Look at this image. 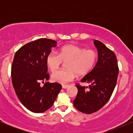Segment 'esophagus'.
<instances>
[{"label": "esophagus", "instance_id": "esophagus-1", "mask_svg": "<svg viewBox=\"0 0 133 133\" xmlns=\"http://www.w3.org/2000/svg\"><path fill=\"white\" fill-rule=\"evenodd\" d=\"M62 87L63 89H66V88H68L69 87V85H62Z\"/></svg>", "mask_w": 133, "mask_h": 133}]
</instances>
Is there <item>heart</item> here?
Masks as SVG:
<instances>
[{
    "label": "heart",
    "mask_w": 133,
    "mask_h": 133,
    "mask_svg": "<svg viewBox=\"0 0 133 133\" xmlns=\"http://www.w3.org/2000/svg\"><path fill=\"white\" fill-rule=\"evenodd\" d=\"M97 59V53L95 50L67 45L61 49L59 54L56 52L50 53L47 57L46 64L50 71L54 72L64 62H67L66 69L54 72L51 76L53 81L65 84L74 80L76 74L78 76L88 74L94 68Z\"/></svg>",
    "instance_id": "heart-1"
}]
</instances>
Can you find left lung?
Segmentation results:
<instances>
[{
  "instance_id": "8db88e82",
  "label": "left lung",
  "mask_w": 133,
  "mask_h": 133,
  "mask_svg": "<svg viewBox=\"0 0 133 133\" xmlns=\"http://www.w3.org/2000/svg\"><path fill=\"white\" fill-rule=\"evenodd\" d=\"M94 44L98 51V61L92 71L81 81L89 86L76 84L78 92L73 101L76 109L85 114L95 112L106 104L116 85L119 73L114 52L99 41L94 40Z\"/></svg>"
}]
</instances>
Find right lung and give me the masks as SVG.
Masks as SVG:
<instances>
[{"label":"right lung","instance_id":"1","mask_svg":"<svg viewBox=\"0 0 133 133\" xmlns=\"http://www.w3.org/2000/svg\"><path fill=\"white\" fill-rule=\"evenodd\" d=\"M56 44L52 39H39L25 44L15 54L11 68L13 87L21 103L33 112L49 109L62 89L57 82H47L50 76L46 59Z\"/></svg>","mask_w":133,"mask_h":133}]
</instances>
